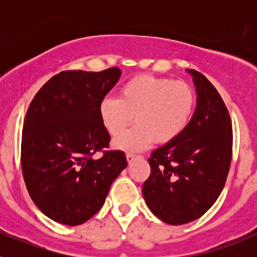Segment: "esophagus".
<instances>
[{
	"label": "esophagus",
	"instance_id": "34e87169",
	"mask_svg": "<svg viewBox=\"0 0 257 257\" xmlns=\"http://www.w3.org/2000/svg\"><path fill=\"white\" fill-rule=\"evenodd\" d=\"M136 154H133V153H127L126 154V158H127V162L128 163H133L134 161H135V158H136Z\"/></svg>",
	"mask_w": 257,
	"mask_h": 257
}]
</instances>
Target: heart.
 I'll return each mask as SVG.
<instances>
[{
    "instance_id": "b5f03b06",
    "label": "heart",
    "mask_w": 257,
    "mask_h": 257,
    "mask_svg": "<svg viewBox=\"0 0 257 257\" xmlns=\"http://www.w3.org/2000/svg\"><path fill=\"white\" fill-rule=\"evenodd\" d=\"M196 92L188 83L153 76L128 79L117 97H105L99 106L104 128L114 138L115 147L128 152L143 151L156 140L166 144L178 139L189 124L196 108Z\"/></svg>"
}]
</instances>
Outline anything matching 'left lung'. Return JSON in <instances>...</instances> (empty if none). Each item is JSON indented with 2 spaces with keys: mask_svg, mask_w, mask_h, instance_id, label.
<instances>
[{
  "mask_svg": "<svg viewBox=\"0 0 257 257\" xmlns=\"http://www.w3.org/2000/svg\"><path fill=\"white\" fill-rule=\"evenodd\" d=\"M197 108L178 139L152 152L143 196L158 219L181 225L201 217L225 185L233 153V128L215 86L194 69Z\"/></svg>",
  "mask_w": 257,
  "mask_h": 257,
  "instance_id": "8db88e82",
  "label": "left lung"
}]
</instances>
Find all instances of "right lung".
Wrapping results in <instances>:
<instances>
[{
	"instance_id": "obj_1",
	"label": "right lung",
	"mask_w": 257,
	"mask_h": 257,
	"mask_svg": "<svg viewBox=\"0 0 257 257\" xmlns=\"http://www.w3.org/2000/svg\"><path fill=\"white\" fill-rule=\"evenodd\" d=\"M119 76L117 67L64 70L29 104L20 149L23 179L32 201L54 221L74 226L91 219L127 166L123 152L108 149L110 136L99 115Z\"/></svg>"
}]
</instances>
